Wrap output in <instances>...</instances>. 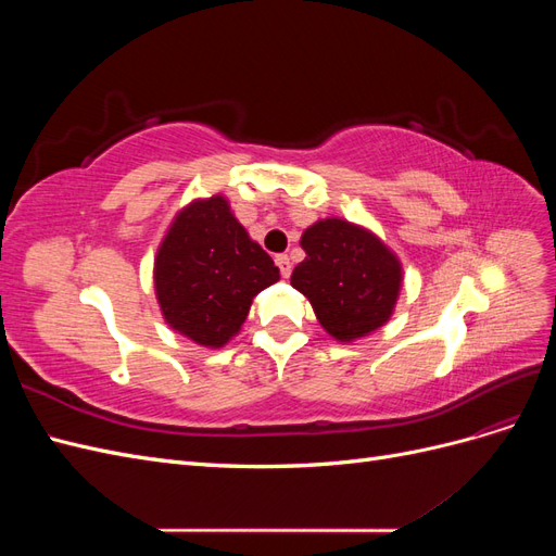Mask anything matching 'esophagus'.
I'll use <instances>...</instances> for the list:
<instances>
[{
    "mask_svg": "<svg viewBox=\"0 0 556 556\" xmlns=\"http://www.w3.org/2000/svg\"><path fill=\"white\" fill-rule=\"evenodd\" d=\"M276 264H278V268H280L282 278H290V274H292V264H290V257H288V255H276Z\"/></svg>",
    "mask_w": 556,
    "mask_h": 556,
    "instance_id": "34e87169",
    "label": "esophagus"
}]
</instances>
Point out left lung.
Returning a JSON list of instances; mask_svg holds the SVG:
<instances>
[{
  "label": "left lung",
  "instance_id": "left-lung-1",
  "mask_svg": "<svg viewBox=\"0 0 556 556\" xmlns=\"http://www.w3.org/2000/svg\"><path fill=\"white\" fill-rule=\"evenodd\" d=\"M301 248L306 260L294 266L292 288L336 341H357L392 317L403 266L371 229L325 217L301 233Z\"/></svg>",
  "mask_w": 556,
  "mask_h": 556
}]
</instances>
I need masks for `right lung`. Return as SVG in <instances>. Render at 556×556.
<instances>
[{
    "label": "right lung",
    "mask_w": 556,
    "mask_h": 556,
    "mask_svg": "<svg viewBox=\"0 0 556 556\" xmlns=\"http://www.w3.org/2000/svg\"><path fill=\"white\" fill-rule=\"evenodd\" d=\"M155 296L164 323L204 348H223L241 331L278 266L248 237L223 194L180 208L155 255Z\"/></svg>",
    "instance_id": "1"
}]
</instances>
